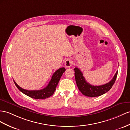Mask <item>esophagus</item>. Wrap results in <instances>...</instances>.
Segmentation results:
<instances>
[{"mask_svg": "<svg viewBox=\"0 0 130 130\" xmlns=\"http://www.w3.org/2000/svg\"><path fill=\"white\" fill-rule=\"evenodd\" d=\"M72 65V61L70 59H67L65 61V67H66L67 68L71 67Z\"/></svg>", "mask_w": 130, "mask_h": 130, "instance_id": "esophagus-1", "label": "esophagus"}]
</instances>
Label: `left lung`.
I'll return each mask as SVG.
<instances>
[{
	"label": "left lung",
	"instance_id": "left-lung-1",
	"mask_svg": "<svg viewBox=\"0 0 130 130\" xmlns=\"http://www.w3.org/2000/svg\"><path fill=\"white\" fill-rule=\"evenodd\" d=\"M76 82L78 88L82 93L87 97H98L108 92L115 82L118 71H116L114 77L107 84L101 86H92L86 81L82 72L77 68L74 69Z\"/></svg>",
	"mask_w": 130,
	"mask_h": 130
}]
</instances>
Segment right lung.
Returning a JSON list of instances; mask_svg holds the SVG:
<instances>
[{"mask_svg": "<svg viewBox=\"0 0 130 130\" xmlns=\"http://www.w3.org/2000/svg\"><path fill=\"white\" fill-rule=\"evenodd\" d=\"M65 71V69L64 68H61L57 70L54 74H53L52 79L50 81L49 84L46 87L41 90L36 91H28L26 89H23L16 84L14 80V82L16 87L23 93L26 94L28 97L37 99H43L51 97L56 90V88L57 87L58 83L59 82L63 73Z\"/></svg>", "mask_w": 130, "mask_h": 130, "instance_id": "obj_1", "label": "right lung"}]
</instances>
